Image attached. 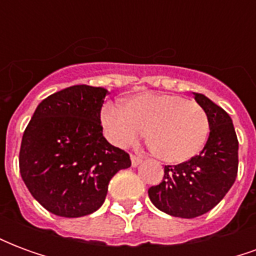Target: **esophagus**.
<instances>
[{"mask_svg":"<svg viewBox=\"0 0 256 256\" xmlns=\"http://www.w3.org/2000/svg\"><path fill=\"white\" fill-rule=\"evenodd\" d=\"M142 162V158H140V156H136V155H132V164L134 167H137Z\"/></svg>","mask_w":256,"mask_h":256,"instance_id":"esophagus-1","label":"esophagus"}]
</instances>
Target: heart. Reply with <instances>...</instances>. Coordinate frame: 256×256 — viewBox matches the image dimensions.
Listing matches in <instances>:
<instances>
[{
  "mask_svg": "<svg viewBox=\"0 0 256 256\" xmlns=\"http://www.w3.org/2000/svg\"><path fill=\"white\" fill-rule=\"evenodd\" d=\"M100 120L108 141L119 148L134 144L146 130L150 150L167 163H182L198 155L210 132L202 106L167 93L136 94L124 106L106 102Z\"/></svg>",
  "mask_w": 256,
  "mask_h": 256,
  "instance_id": "obj_1",
  "label": "heart"
}]
</instances>
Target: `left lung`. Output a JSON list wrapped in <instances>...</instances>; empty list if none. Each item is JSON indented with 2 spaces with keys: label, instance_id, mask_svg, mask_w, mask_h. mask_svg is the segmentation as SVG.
Returning <instances> with one entry per match:
<instances>
[{
  "label": "left lung",
  "instance_id": "8db88e82",
  "mask_svg": "<svg viewBox=\"0 0 256 256\" xmlns=\"http://www.w3.org/2000/svg\"><path fill=\"white\" fill-rule=\"evenodd\" d=\"M193 94L208 118V140L188 162L164 166L163 181L148 189L156 208L178 218H196L214 208L236 181L238 167V141L230 116L208 97Z\"/></svg>",
  "mask_w": 256,
  "mask_h": 256
}]
</instances>
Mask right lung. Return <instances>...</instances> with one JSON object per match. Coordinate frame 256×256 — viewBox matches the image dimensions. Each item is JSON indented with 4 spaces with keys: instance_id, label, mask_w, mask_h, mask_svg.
<instances>
[{
    "instance_id": "obj_1",
    "label": "right lung",
    "mask_w": 256,
    "mask_h": 256,
    "mask_svg": "<svg viewBox=\"0 0 256 256\" xmlns=\"http://www.w3.org/2000/svg\"><path fill=\"white\" fill-rule=\"evenodd\" d=\"M108 90L75 84L36 106L22 138L19 167L32 198L58 216L100 208L111 178L130 156L102 136L101 106Z\"/></svg>"
}]
</instances>
